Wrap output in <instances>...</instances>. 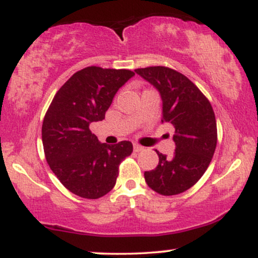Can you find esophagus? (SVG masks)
Returning a JSON list of instances; mask_svg holds the SVG:
<instances>
[{"label": "esophagus", "instance_id": "esophagus-1", "mask_svg": "<svg viewBox=\"0 0 258 258\" xmlns=\"http://www.w3.org/2000/svg\"><path fill=\"white\" fill-rule=\"evenodd\" d=\"M133 150L138 153V152H142V150H144V148L142 146H138V144H133Z\"/></svg>", "mask_w": 258, "mask_h": 258}]
</instances>
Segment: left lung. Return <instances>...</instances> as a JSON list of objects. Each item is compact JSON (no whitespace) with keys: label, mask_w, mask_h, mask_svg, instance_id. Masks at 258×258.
I'll return each mask as SVG.
<instances>
[{"label":"left lung","mask_w":258,"mask_h":258,"mask_svg":"<svg viewBox=\"0 0 258 258\" xmlns=\"http://www.w3.org/2000/svg\"><path fill=\"white\" fill-rule=\"evenodd\" d=\"M141 78L159 91L162 100L161 122L174 127L176 149L172 156L159 153V165L144 172L147 184L161 195L188 190L201 178L217 144L214 109L186 76L166 67L136 69Z\"/></svg>","instance_id":"obj_1"}]
</instances>
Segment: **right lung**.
<instances>
[{
	"mask_svg": "<svg viewBox=\"0 0 258 258\" xmlns=\"http://www.w3.org/2000/svg\"><path fill=\"white\" fill-rule=\"evenodd\" d=\"M135 76L126 69L88 67L55 93L42 123V144L53 173L68 190L85 199H98L114 188L119 165L131 155L128 141L100 143L90 131L104 120L120 87Z\"/></svg>",
	"mask_w": 258,
	"mask_h": 258,
	"instance_id": "1",
	"label": "right lung"
}]
</instances>
